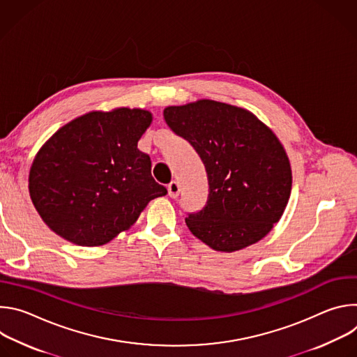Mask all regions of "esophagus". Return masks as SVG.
<instances>
[{
	"mask_svg": "<svg viewBox=\"0 0 357 357\" xmlns=\"http://www.w3.org/2000/svg\"><path fill=\"white\" fill-rule=\"evenodd\" d=\"M179 192H181V188H179V183L176 181H172L169 185H168V195L175 199L179 196Z\"/></svg>",
	"mask_w": 357,
	"mask_h": 357,
	"instance_id": "1",
	"label": "esophagus"
}]
</instances>
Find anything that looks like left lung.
<instances>
[{
  "label": "left lung",
  "instance_id": "8db88e82",
  "mask_svg": "<svg viewBox=\"0 0 357 357\" xmlns=\"http://www.w3.org/2000/svg\"><path fill=\"white\" fill-rule=\"evenodd\" d=\"M164 119L193 146L208 174L206 205L185 219L192 234L225 252L267 236L292 186L289 160L275 134L248 110L206 98L169 106Z\"/></svg>",
  "mask_w": 357,
  "mask_h": 357
}]
</instances>
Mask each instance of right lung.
Returning <instances> with one entry per match:
<instances>
[{
  "label": "right lung",
  "mask_w": 357,
  "mask_h": 357,
  "mask_svg": "<svg viewBox=\"0 0 357 357\" xmlns=\"http://www.w3.org/2000/svg\"><path fill=\"white\" fill-rule=\"evenodd\" d=\"M152 121L141 109L91 112L50 137L29 171V195L50 230L77 245L106 244L148 202L167 195L137 144Z\"/></svg>",
  "instance_id": "right-lung-1"
}]
</instances>
